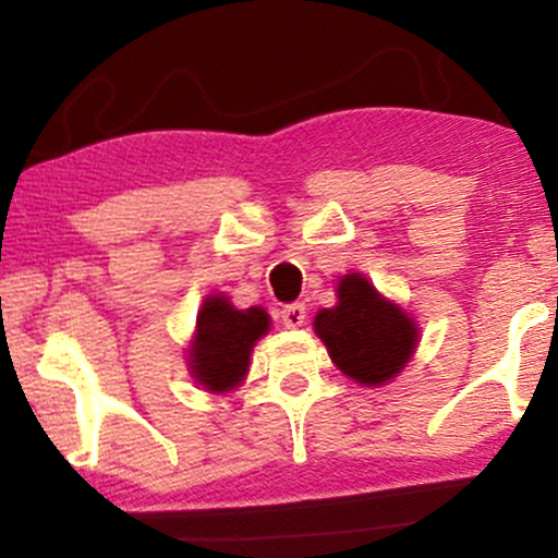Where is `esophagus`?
<instances>
[{"mask_svg": "<svg viewBox=\"0 0 558 558\" xmlns=\"http://www.w3.org/2000/svg\"><path fill=\"white\" fill-rule=\"evenodd\" d=\"M280 319H283L286 328H301L306 319V306L304 304H288L283 312H280Z\"/></svg>", "mask_w": 558, "mask_h": 558, "instance_id": "obj_1", "label": "esophagus"}]
</instances>
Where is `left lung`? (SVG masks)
<instances>
[{"instance_id":"8db88e82","label":"left lung","mask_w":558,"mask_h":558,"mask_svg":"<svg viewBox=\"0 0 558 558\" xmlns=\"http://www.w3.org/2000/svg\"><path fill=\"white\" fill-rule=\"evenodd\" d=\"M315 332L328 345L332 364L360 386H386L417 349L414 319L375 291L360 272L338 280V304L319 310Z\"/></svg>"}]
</instances>
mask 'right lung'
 Segmentation results:
<instances>
[{"label":"right lung","mask_w":558,"mask_h":558,"mask_svg":"<svg viewBox=\"0 0 558 558\" xmlns=\"http://www.w3.org/2000/svg\"><path fill=\"white\" fill-rule=\"evenodd\" d=\"M270 330V315L262 306L235 310L228 296L204 299L196 317V336L189 349V367L194 380L213 393L241 386L248 373L254 343Z\"/></svg>","instance_id":"right-lung-1"}]
</instances>
